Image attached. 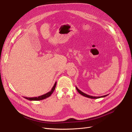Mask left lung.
I'll return each mask as SVG.
<instances>
[{
	"label": "left lung",
	"mask_w": 132,
	"mask_h": 132,
	"mask_svg": "<svg viewBox=\"0 0 132 132\" xmlns=\"http://www.w3.org/2000/svg\"><path fill=\"white\" fill-rule=\"evenodd\" d=\"M76 88L77 89V92L80 93L81 95H82V96H85V97H88V98H101V97H104L107 96V95H108V94L107 95H103V96H90V95H87L85 93H84L83 92H82V91H81L80 89H78V88L77 87H76Z\"/></svg>",
	"instance_id": "left-lung-1"
}]
</instances>
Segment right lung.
Wrapping results in <instances>:
<instances>
[{"mask_svg": "<svg viewBox=\"0 0 132 132\" xmlns=\"http://www.w3.org/2000/svg\"><path fill=\"white\" fill-rule=\"evenodd\" d=\"M56 86V82L55 83L54 86L52 87L51 90L48 93H47L43 95H41L38 97H24V98L27 99L28 100H30V101H39V100H42L43 99H45L46 98H48V97L50 96L52 94V93L54 92V91L55 90V87Z\"/></svg>", "mask_w": 132, "mask_h": 132, "instance_id": "right-lung-1", "label": "right lung"}]
</instances>
